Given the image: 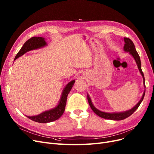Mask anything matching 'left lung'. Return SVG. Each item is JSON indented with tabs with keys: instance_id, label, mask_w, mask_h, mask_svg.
<instances>
[{
	"instance_id": "8db88e82",
	"label": "left lung",
	"mask_w": 154,
	"mask_h": 154,
	"mask_svg": "<svg viewBox=\"0 0 154 154\" xmlns=\"http://www.w3.org/2000/svg\"><path fill=\"white\" fill-rule=\"evenodd\" d=\"M124 41H125V45H124V50L125 51H127V52H129L130 54H131L133 58H134L137 64V66H138V68L140 70V73H141L142 77H143V83H144V86L145 87V78H144V75H143V73L142 70V68H141V61H140V56L138 55V53L135 49V45H134V43H133V42L131 41V40L128 38H124ZM145 91L144 92L142 96V99H140V101L137 103V104L135 106L133 107V108L128 111H125V112H118V113H116V112H114V113H108V112H102L101 111L98 110L97 109H96L94 106H93L92 102H91V98L89 97V95H88V102H89V104L91 106V108L92 109V110L96 114L99 116V117H101L103 118H104V119H112V120H122V119H124L126 118L129 117L130 115H131L133 112H134L136 109L138 108L140 104H141L142 101H143V97H144V96H145Z\"/></svg>"
}]
</instances>
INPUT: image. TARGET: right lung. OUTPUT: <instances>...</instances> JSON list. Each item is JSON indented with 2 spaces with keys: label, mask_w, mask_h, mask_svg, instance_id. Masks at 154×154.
<instances>
[{
  "label": "right lung",
  "mask_w": 154,
  "mask_h": 154,
  "mask_svg": "<svg viewBox=\"0 0 154 154\" xmlns=\"http://www.w3.org/2000/svg\"><path fill=\"white\" fill-rule=\"evenodd\" d=\"M46 45V43L45 41V39L42 37H32L29 39L28 41H26L23 47L19 51L14 58V60L17 58L20 57L24 55L27 51L38 49L42 48L43 46ZM75 83V81H72L67 85H66L63 91L62 92V95L60 99V101L59 102L58 106L54 109H52L49 111H46L43 112L41 114L37 116H27L32 121L38 122V123H49L58 119L60 117L65 111L66 103V97L70 92L71 89Z\"/></svg>",
  "instance_id": "1"
}]
</instances>
